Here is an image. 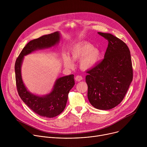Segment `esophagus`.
I'll list each match as a JSON object with an SVG mask.
<instances>
[{
	"instance_id": "esophagus-1",
	"label": "esophagus",
	"mask_w": 147,
	"mask_h": 147,
	"mask_svg": "<svg viewBox=\"0 0 147 147\" xmlns=\"http://www.w3.org/2000/svg\"><path fill=\"white\" fill-rule=\"evenodd\" d=\"M82 77L81 76H77L75 77V80L76 81H80L82 80Z\"/></svg>"
}]
</instances>
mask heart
<instances>
[{
  "label": "heart",
  "mask_w": 147,
  "mask_h": 147,
  "mask_svg": "<svg viewBox=\"0 0 147 147\" xmlns=\"http://www.w3.org/2000/svg\"><path fill=\"white\" fill-rule=\"evenodd\" d=\"M70 53L73 60H80V67L84 70L94 68L102 58L101 51L88 42L81 43L73 47L70 49ZM62 60L66 67H73V61L69 55L65 53L63 54Z\"/></svg>",
  "instance_id": "1"
}]
</instances>
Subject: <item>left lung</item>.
I'll return each instance as SVG.
<instances>
[{"label": "left lung", "mask_w": 147, "mask_h": 147, "mask_svg": "<svg viewBox=\"0 0 147 147\" xmlns=\"http://www.w3.org/2000/svg\"><path fill=\"white\" fill-rule=\"evenodd\" d=\"M109 43L103 60L88 71L86 81L88 99L100 110H109L122 101L133 80L130 50L123 41L111 34L98 32Z\"/></svg>", "instance_id": "1"}]
</instances>
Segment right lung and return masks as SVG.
Segmentation results:
<instances>
[{
    "instance_id": "right-lung-1",
    "label": "right lung",
    "mask_w": 147,
    "mask_h": 147,
    "mask_svg": "<svg viewBox=\"0 0 147 147\" xmlns=\"http://www.w3.org/2000/svg\"><path fill=\"white\" fill-rule=\"evenodd\" d=\"M60 38V33L56 31L30 41L21 52L15 63L16 86L21 99L34 112L49 118L54 117L64 111L68 94L75 84L74 75L58 78L52 91L49 94L40 96L32 94L26 88L22 78V66L25 56L38 50L55 47L59 43Z\"/></svg>"
}]
</instances>
